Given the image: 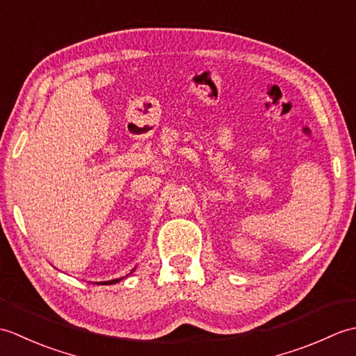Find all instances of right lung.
I'll list each match as a JSON object with an SVG mask.
<instances>
[{
    "instance_id": "obj_1",
    "label": "right lung",
    "mask_w": 356,
    "mask_h": 356,
    "mask_svg": "<svg viewBox=\"0 0 356 356\" xmlns=\"http://www.w3.org/2000/svg\"><path fill=\"white\" fill-rule=\"evenodd\" d=\"M134 270V269H133ZM131 270V272H133ZM131 272H130V274H131ZM130 274H128V275H130ZM128 275H125V277H128ZM125 277H122V278H115V280H110V282H102L101 284H116V283H119L120 282V280H124Z\"/></svg>"
}]
</instances>
